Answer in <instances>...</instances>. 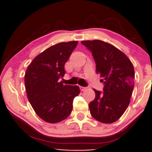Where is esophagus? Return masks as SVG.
Masks as SVG:
<instances>
[{"mask_svg":"<svg viewBox=\"0 0 152 152\" xmlns=\"http://www.w3.org/2000/svg\"><path fill=\"white\" fill-rule=\"evenodd\" d=\"M79 88H80L81 91H85V90H87V87H82V86H80V87H79Z\"/></svg>","mask_w":152,"mask_h":152,"instance_id":"obj_1","label":"esophagus"}]
</instances>
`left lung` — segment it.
I'll list each match as a JSON object with an SVG mask.
<instances>
[{"label":"left lung","instance_id":"left-lung-1","mask_svg":"<svg viewBox=\"0 0 152 152\" xmlns=\"http://www.w3.org/2000/svg\"><path fill=\"white\" fill-rule=\"evenodd\" d=\"M92 52L96 73L104 82V92L93 89L96 97L89 104L91 115L98 121L112 124L118 120L130 102L134 85V70L130 59L113 45L102 40L82 41Z\"/></svg>","mask_w":152,"mask_h":152}]
</instances>
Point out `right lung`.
I'll return each instance as SVG.
<instances>
[{"label":"right lung","instance_id":"right-lung-1","mask_svg":"<svg viewBox=\"0 0 152 152\" xmlns=\"http://www.w3.org/2000/svg\"><path fill=\"white\" fill-rule=\"evenodd\" d=\"M78 41L59 42L49 47L33 59L25 73L27 97L38 116L48 123L66 119L73 102L80 93L78 86L63 85L65 64Z\"/></svg>","mask_w":152,"mask_h":152}]
</instances>
